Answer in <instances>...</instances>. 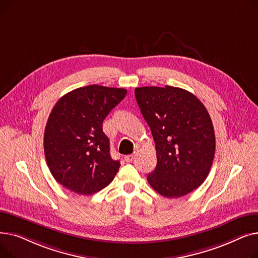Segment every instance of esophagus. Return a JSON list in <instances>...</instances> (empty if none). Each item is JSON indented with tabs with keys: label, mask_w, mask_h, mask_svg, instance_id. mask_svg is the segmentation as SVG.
Masks as SVG:
<instances>
[{
	"label": "esophagus",
	"mask_w": 258,
	"mask_h": 258,
	"mask_svg": "<svg viewBox=\"0 0 258 258\" xmlns=\"http://www.w3.org/2000/svg\"><path fill=\"white\" fill-rule=\"evenodd\" d=\"M134 159H135V156H134V155H127V156L124 157L125 162H128V163H130V162H132Z\"/></svg>",
	"instance_id": "esophagus-1"
}]
</instances>
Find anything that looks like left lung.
<instances>
[{"instance_id": "8db88e82", "label": "left lung", "mask_w": 258, "mask_h": 258, "mask_svg": "<svg viewBox=\"0 0 258 258\" xmlns=\"http://www.w3.org/2000/svg\"><path fill=\"white\" fill-rule=\"evenodd\" d=\"M142 116L156 143L157 166L147 182L166 198H180L207 178L215 136L205 105L184 89L165 86L135 89Z\"/></svg>"}]
</instances>
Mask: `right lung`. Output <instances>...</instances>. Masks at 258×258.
<instances>
[{
  "label": "right lung",
  "instance_id": "right-lung-1",
  "mask_svg": "<svg viewBox=\"0 0 258 258\" xmlns=\"http://www.w3.org/2000/svg\"><path fill=\"white\" fill-rule=\"evenodd\" d=\"M125 95V89L91 85L67 93L52 108L45 157L54 179L67 189L91 196L114 180L120 162L111 157L102 122Z\"/></svg>",
  "mask_w": 258,
  "mask_h": 258
}]
</instances>
